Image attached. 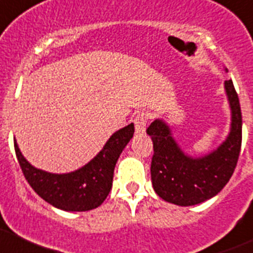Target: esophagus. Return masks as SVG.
Segmentation results:
<instances>
[{
    "label": "esophagus",
    "mask_w": 253,
    "mask_h": 253,
    "mask_svg": "<svg viewBox=\"0 0 253 253\" xmlns=\"http://www.w3.org/2000/svg\"><path fill=\"white\" fill-rule=\"evenodd\" d=\"M147 121H148V115L146 112H141L134 117V128H136V133H144L146 132Z\"/></svg>",
    "instance_id": "1"
}]
</instances>
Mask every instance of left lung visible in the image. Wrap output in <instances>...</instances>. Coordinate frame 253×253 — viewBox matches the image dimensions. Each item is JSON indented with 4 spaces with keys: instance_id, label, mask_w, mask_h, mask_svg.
<instances>
[{
    "instance_id": "8db88e82",
    "label": "left lung",
    "mask_w": 253,
    "mask_h": 253,
    "mask_svg": "<svg viewBox=\"0 0 253 253\" xmlns=\"http://www.w3.org/2000/svg\"><path fill=\"white\" fill-rule=\"evenodd\" d=\"M224 87L231 114L230 131L212 151L198 157L184 152L163 119L154 120L147 128L154 151L152 185L166 202L179 207L198 205L221 192L231 178L241 149L242 116L231 80L225 82Z\"/></svg>"
}]
</instances>
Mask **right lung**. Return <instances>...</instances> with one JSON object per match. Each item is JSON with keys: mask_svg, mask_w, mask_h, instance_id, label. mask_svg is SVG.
Segmentation results:
<instances>
[{"mask_svg": "<svg viewBox=\"0 0 253 253\" xmlns=\"http://www.w3.org/2000/svg\"><path fill=\"white\" fill-rule=\"evenodd\" d=\"M133 133V124L116 131L91 161L69 173H50L32 166L16 139L14 151L27 181L42 199L64 211H89L109 195L117 159Z\"/></svg>", "mask_w": 253, "mask_h": 253, "instance_id": "obj_1", "label": "right lung"}]
</instances>
